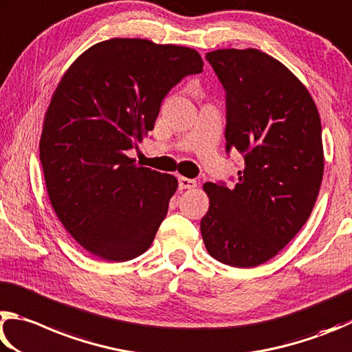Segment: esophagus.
I'll return each mask as SVG.
<instances>
[{
  "instance_id": "1",
  "label": "esophagus",
  "mask_w": 352,
  "mask_h": 352,
  "mask_svg": "<svg viewBox=\"0 0 352 352\" xmlns=\"http://www.w3.org/2000/svg\"><path fill=\"white\" fill-rule=\"evenodd\" d=\"M198 184L195 179H188V177H179V188L187 190V188H195Z\"/></svg>"
}]
</instances>
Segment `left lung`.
I'll use <instances>...</instances> for the list:
<instances>
[{"instance_id":"8db88e82","label":"left lung","mask_w":352,"mask_h":352,"mask_svg":"<svg viewBox=\"0 0 352 352\" xmlns=\"http://www.w3.org/2000/svg\"><path fill=\"white\" fill-rule=\"evenodd\" d=\"M226 89L227 151L244 156L233 187L204 184L206 249L233 267H255L297 235L316 206L324 170L322 122L309 91L258 49L206 55Z\"/></svg>"}]
</instances>
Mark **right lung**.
I'll list each match as a JSON object with an SVG mask.
<instances>
[{"instance_id": "obj_1", "label": "right lung", "mask_w": 352, "mask_h": 352, "mask_svg": "<svg viewBox=\"0 0 352 352\" xmlns=\"http://www.w3.org/2000/svg\"><path fill=\"white\" fill-rule=\"evenodd\" d=\"M202 66L186 46L111 38L86 49L55 88L40 138L47 196L69 235L100 260H133L156 236L177 179L125 151L154 128L173 86Z\"/></svg>"}]
</instances>
